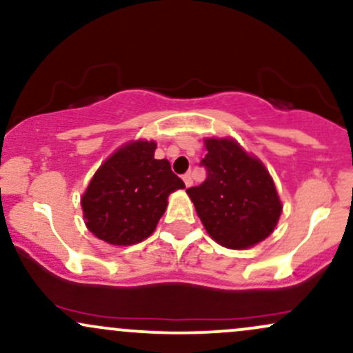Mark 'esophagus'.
<instances>
[{
  "instance_id": "obj_1",
  "label": "esophagus",
  "mask_w": 353,
  "mask_h": 353,
  "mask_svg": "<svg viewBox=\"0 0 353 353\" xmlns=\"http://www.w3.org/2000/svg\"><path fill=\"white\" fill-rule=\"evenodd\" d=\"M182 181H184L185 188H190V185H192V176H190V172H185L184 176H182Z\"/></svg>"
}]
</instances>
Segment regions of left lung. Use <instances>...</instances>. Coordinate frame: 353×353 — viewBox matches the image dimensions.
I'll return each mask as SVG.
<instances>
[{
    "mask_svg": "<svg viewBox=\"0 0 353 353\" xmlns=\"http://www.w3.org/2000/svg\"><path fill=\"white\" fill-rule=\"evenodd\" d=\"M208 177L189 188L205 230L228 249H247L274 232L282 204L265 165L234 139H205Z\"/></svg>",
    "mask_w": 353,
    "mask_h": 353,
    "instance_id": "obj_1",
    "label": "left lung"
}]
</instances>
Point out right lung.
I'll use <instances>...</instances> for the list:
<instances>
[{"label": "right lung", "instance_id": "add662e5", "mask_svg": "<svg viewBox=\"0 0 353 353\" xmlns=\"http://www.w3.org/2000/svg\"><path fill=\"white\" fill-rule=\"evenodd\" d=\"M154 141H131L101 164L81 197L88 229L112 245H132L156 229L169 194L184 189Z\"/></svg>", "mask_w": 353, "mask_h": 353}]
</instances>
